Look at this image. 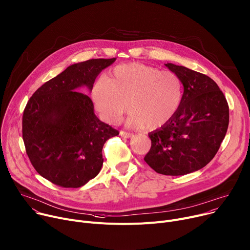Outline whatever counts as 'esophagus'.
I'll use <instances>...</instances> for the list:
<instances>
[{
	"mask_svg": "<svg viewBox=\"0 0 250 250\" xmlns=\"http://www.w3.org/2000/svg\"><path fill=\"white\" fill-rule=\"evenodd\" d=\"M120 136L123 137V138H125V139H129V138H131L134 135H132L131 132H127V131L121 130V131H120Z\"/></svg>",
	"mask_w": 250,
	"mask_h": 250,
	"instance_id": "obj_1",
	"label": "esophagus"
}]
</instances>
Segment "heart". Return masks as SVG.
<instances>
[{
  "label": "heart",
  "instance_id": "1",
  "mask_svg": "<svg viewBox=\"0 0 250 250\" xmlns=\"http://www.w3.org/2000/svg\"><path fill=\"white\" fill-rule=\"evenodd\" d=\"M182 88L180 77L172 71L130 63L115 67L109 77L99 78L91 96L106 123L118 124L129 106L128 125L155 129L167 124L178 110Z\"/></svg>",
  "mask_w": 250,
  "mask_h": 250
}]
</instances>
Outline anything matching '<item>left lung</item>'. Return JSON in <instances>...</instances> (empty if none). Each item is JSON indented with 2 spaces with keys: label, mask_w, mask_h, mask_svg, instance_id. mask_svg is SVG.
Returning a JSON list of instances; mask_svg holds the SVG:
<instances>
[{
  "label": "left lung",
  "mask_w": 250,
  "mask_h": 250,
  "mask_svg": "<svg viewBox=\"0 0 250 250\" xmlns=\"http://www.w3.org/2000/svg\"><path fill=\"white\" fill-rule=\"evenodd\" d=\"M181 81V104L173 118L149 132L146 163L157 173L182 176L202 169L218 152L229 124L223 92L209 76L173 63L165 64Z\"/></svg>",
  "instance_id": "left-lung-1"
}]
</instances>
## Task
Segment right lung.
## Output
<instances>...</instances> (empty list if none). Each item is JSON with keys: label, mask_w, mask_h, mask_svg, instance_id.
Wrapping results in <instances>:
<instances>
[{"label": "right lung", "mask_w": 250, "mask_h": 250, "mask_svg": "<svg viewBox=\"0 0 250 250\" xmlns=\"http://www.w3.org/2000/svg\"><path fill=\"white\" fill-rule=\"evenodd\" d=\"M116 58L68 66L33 94L23 113L26 153L43 178L63 188H79L101 171L104 143L120 132L99 121L90 97L97 75Z\"/></svg>", "instance_id": "right-lung-1"}]
</instances>
